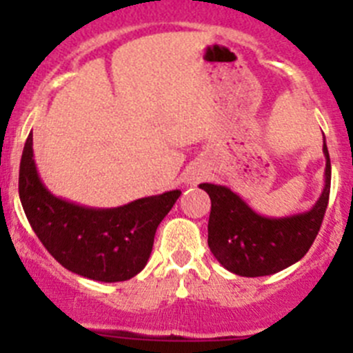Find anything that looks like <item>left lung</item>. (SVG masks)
Wrapping results in <instances>:
<instances>
[{"label":"left lung","mask_w":353,"mask_h":353,"mask_svg":"<svg viewBox=\"0 0 353 353\" xmlns=\"http://www.w3.org/2000/svg\"><path fill=\"white\" fill-rule=\"evenodd\" d=\"M323 152L326 169L321 196L311 210L290 216L259 215L227 186L199 184L212 199L208 248L223 268L239 276H266L304 258L321 229L330 199L331 162L326 141Z\"/></svg>","instance_id":"left-lung-1"}]
</instances>
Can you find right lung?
<instances>
[{"label": "right lung", "instance_id": "add662e5", "mask_svg": "<svg viewBox=\"0 0 353 353\" xmlns=\"http://www.w3.org/2000/svg\"><path fill=\"white\" fill-rule=\"evenodd\" d=\"M19 193L30 227L52 258L77 275L105 283L130 280L145 268L157 227L181 196L174 190L117 208L54 196L39 177L32 133L20 162Z\"/></svg>", "mask_w": 353, "mask_h": 353}]
</instances>
